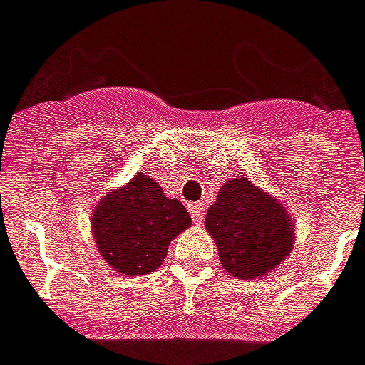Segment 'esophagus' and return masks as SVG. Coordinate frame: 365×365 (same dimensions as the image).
<instances>
[{
    "instance_id": "obj_1",
    "label": "esophagus",
    "mask_w": 365,
    "mask_h": 365,
    "mask_svg": "<svg viewBox=\"0 0 365 365\" xmlns=\"http://www.w3.org/2000/svg\"><path fill=\"white\" fill-rule=\"evenodd\" d=\"M190 214H192V217H194L195 223H203V217H205V208L201 203H192L190 205Z\"/></svg>"
}]
</instances>
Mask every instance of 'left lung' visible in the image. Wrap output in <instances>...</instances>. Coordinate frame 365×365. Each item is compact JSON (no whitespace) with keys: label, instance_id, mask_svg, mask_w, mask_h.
Instances as JSON below:
<instances>
[{"label":"left lung","instance_id":"left-lung-1","mask_svg":"<svg viewBox=\"0 0 365 365\" xmlns=\"http://www.w3.org/2000/svg\"><path fill=\"white\" fill-rule=\"evenodd\" d=\"M205 227L216 242L221 266L244 280L269 273L294 245V223L284 208L245 177L221 186Z\"/></svg>","mask_w":365,"mask_h":365}]
</instances>
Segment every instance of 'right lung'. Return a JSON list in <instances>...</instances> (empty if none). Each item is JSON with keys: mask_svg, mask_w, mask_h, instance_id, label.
<instances>
[{"mask_svg": "<svg viewBox=\"0 0 365 365\" xmlns=\"http://www.w3.org/2000/svg\"><path fill=\"white\" fill-rule=\"evenodd\" d=\"M190 225L192 217L182 203L168 199L142 173L105 195L92 217L99 253L123 275L155 272L166 258L168 244Z\"/></svg>", "mask_w": 365, "mask_h": 365, "instance_id": "obj_1", "label": "right lung"}]
</instances>
